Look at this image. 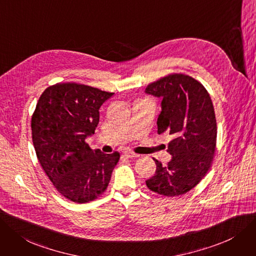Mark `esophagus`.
<instances>
[{"label":"esophagus","instance_id":"esophagus-1","mask_svg":"<svg viewBox=\"0 0 256 256\" xmlns=\"http://www.w3.org/2000/svg\"><path fill=\"white\" fill-rule=\"evenodd\" d=\"M124 154L127 156V158H140V154H138V153L134 152V151H130V150H126L124 152Z\"/></svg>","mask_w":256,"mask_h":256}]
</instances>
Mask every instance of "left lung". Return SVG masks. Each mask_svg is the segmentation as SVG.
Listing matches in <instances>:
<instances>
[{
	"label": "left lung",
	"instance_id": "8db88e82",
	"mask_svg": "<svg viewBox=\"0 0 256 256\" xmlns=\"http://www.w3.org/2000/svg\"><path fill=\"white\" fill-rule=\"evenodd\" d=\"M146 94L162 98L158 132H169L172 156L167 166L156 162L154 176L146 180L149 190L174 198L187 193L206 176L216 148V118L210 94L198 80L171 74L146 87Z\"/></svg>",
	"mask_w": 256,
	"mask_h": 256
}]
</instances>
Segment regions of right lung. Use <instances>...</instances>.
Segmentation results:
<instances>
[{"mask_svg": "<svg viewBox=\"0 0 256 256\" xmlns=\"http://www.w3.org/2000/svg\"><path fill=\"white\" fill-rule=\"evenodd\" d=\"M112 96L67 82L47 87L38 100L32 118L36 158L54 188L71 202L85 204L102 196L120 160L118 151L105 154L86 142L98 127L100 107Z\"/></svg>", "mask_w": 256, "mask_h": 256, "instance_id": "obj_1", "label": "right lung"}]
</instances>
